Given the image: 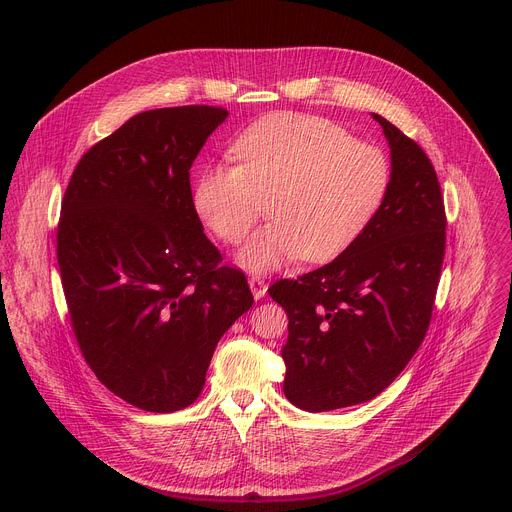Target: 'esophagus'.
<instances>
[{
    "mask_svg": "<svg viewBox=\"0 0 512 512\" xmlns=\"http://www.w3.org/2000/svg\"><path fill=\"white\" fill-rule=\"evenodd\" d=\"M248 284H250V290H252V294H254L256 300H260V298L266 294V290H268V284H266L262 278H258V276H252V278L248 280Z\"/></svg>",
    "mask_w": 512,
    "mask_h": 512,
    "instance_id": "34e87169",
    "label": "esophagus"
}]
</instances>
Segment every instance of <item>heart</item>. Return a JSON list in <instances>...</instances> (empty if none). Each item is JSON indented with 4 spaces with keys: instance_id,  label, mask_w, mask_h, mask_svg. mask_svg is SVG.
Returning a JSON list of instances; mask_svg holds the SVG:
<instances>
[{
    "instance_id": "heart-1",
    "label": "heart",
    "mask_w": 512,
    "mask_h": 512,
    "mask_svg": "<svg viewBox=\"0 0 512 512\" xmlns=\"http://www.w3.org/2000/svg\"><path fill=\"white\" fill-rule=\"evenodd\" d=\"M232 153L238 165H208L195 177L191 203L220 240L236 244L268 201L270 222L238 254L240 266L258 274L296 258L317 264L339 256L375 218L391 179L381 149L313 115L266 117Z\"/></svg>"
}]
</instances>
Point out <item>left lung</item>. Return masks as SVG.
<instances>
[{
    "label": "left lung",
    "instance_id": "8db88e82",
    "mask_svg": "<svg viewBox=\"0 0 512 512\" xmlns=\"http://www.w3.org/2000/svg\"><path fill=\"white\" fill-rule=\"evenodd\" d=\"M391 149L379 212L333 262L268 288L288 315L284 395L331 412L379 395L430 327L446 248L442 189L422 147L371 115Z\"/></svg>",
    "mask_w": 512,
    "mask_h": 512
}]
</instances>
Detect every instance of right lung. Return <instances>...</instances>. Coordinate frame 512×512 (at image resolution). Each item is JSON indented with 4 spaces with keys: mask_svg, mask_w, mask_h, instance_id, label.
Listing matches in <instances>:
<instances>
[{
    "mask_svg": "<svg viewBox=\"0 0 512 512\" xmlns=\"http://www.w3.org/2000/svg\"><path fill=\"white\" fill-rule=\"evenodd\" d=\"M226 117L139 113L82 155L64 193L56 254L72 331L98 381L145 412L199 397L218 341L254 302L191 203L189 169Z\"/></svg>",
    "mask_w": 512,
    "mask_h": 512,
    "instance_id": "1",
    "label": "right lung"
}]
</instances>
